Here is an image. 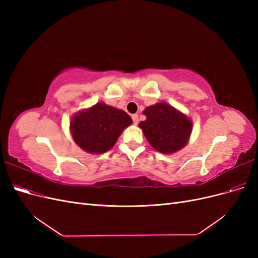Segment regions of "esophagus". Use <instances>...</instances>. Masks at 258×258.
<instances>
[{
  "label": "esophagus",
  "mask_w": 258,
  "mask_h": 258,
  "mask_svg": "<svg viewBox=\"0 0 258 258\" xmlns=\"http://www.w3.org/2000/svg\"><path fill=\"white\" fill-rule=\"evenodd\" d=\"M131 117H132V120H134V123L138 124L139 123V115L138 114H134Z\"/></svg>",
  "instance_id": "obj_1"
}]
</instances>
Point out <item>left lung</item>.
<instances>
[{"label":"left lung","mask_w":258,"mask_h":258,"mask_svg":"<svg viewBox=\"0 0 258 258\" xmlns=\"http://www.w3.org/2000/svg\"><path fill=\"white\" fill-rule=\"evenodd\" d=\"M143 114L146 119L139 126L155 150L171 154L185 146L192 127L185 115L165 102L146 107Z\"/></svg>","instance_id":"8db88e82"}]
</instances>
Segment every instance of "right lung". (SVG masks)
I'll use <instances>...</instances> for the list:
<instances>
[{
    "label": "right lung",
    "mask_w": 258,
    "mask_h": 258,
    "mask_svg": "<svg viewBox=\"0 0 258 258\" xmlns=\"http://www.w3.org/2000/svg\"><path fill=\"white\" fill-rule=\"evenodd\" d=\"M131 123L126 112L98 103L73 117L71 131L74 141L84 151L102 154L111 150L122 130Z\"/></svg>",
    "instance_id": "1"
}]
</instances>
